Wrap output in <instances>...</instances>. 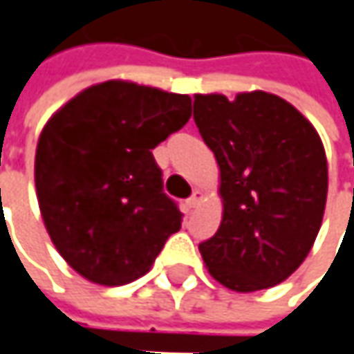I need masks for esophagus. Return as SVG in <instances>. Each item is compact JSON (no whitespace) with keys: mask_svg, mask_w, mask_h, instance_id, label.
I'll list each match as a JSON object with an SVG mask.
<instances>
[{"mask_svg":"<svg viewBox=\"0 0 354 354\" xmlns=\"http://www.w3.org/2000/svg\"><path fill=\"white\" fill-rule=\"evenodd\" d=\"M201 201H203V192H201V190H194L192 196L186 201V205H188V209H196V207L201 205Z\"/></svg>","mask_w":354,"mask_h":354,"instance_id":"obj_1","label":"esophagus"}]
</instances>
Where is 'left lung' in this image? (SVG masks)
<instances>
[{
  "label": "left lung",
  "mask_w": 354,
  "mask_h": 354,
  "mask_svg": "<svg viewBox=\"0 0 354 354\" xmlns=\"http://www.w3.org/2000/svg\"><path fill=\"white\" fill-rule=\"evenodd\" d=\"M194 123L221 168L223 221L198 245L210 275L235 292L277 286L300 268L324 214L328 168L302 113L263 93L196 95Z\"/></svg>",
  "instance_id": "obj_1"
}]
</instances>
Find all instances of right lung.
Returning <instances> with one entry per match:
<instances>
[{"mask_svg":"<svg viewBox=\"0 0 354 354\" xmlns=\"http://www.w3.org/2000/svg\"><path fill=\"white\" fill-rule=\"evenodd\" d=\"M190 97L107 81L56 113L36 149L44 225L73 270L101 286L149 272L182 212L151 149L190 119Z\"/></svg>","mask_w":354,"mask_h":354,"instance_id":"add662e5","label":"right lung"}]
</instances>
